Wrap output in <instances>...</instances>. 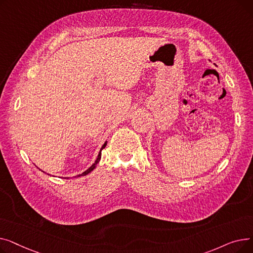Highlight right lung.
<instances>
[{
	"instance_id": "add662e5",
	"label": "right lung",
	"mask_w": 253,
	"mask_h": 253,
	"mask_svg": "<svg viewBox=\"0 0 253 253\" xmlns=\"http://www.w3.org/2000/svg\"><path fill=\"white\" fill-rule=\"evenodd\" d=\"M105 145H106V142H104V144L102 145V148L100 149V152H99V154H98V157H97V159H96V161L94 162V164H93L92 166H90L85 172H83V173L82 174H79L78 176H83V175H87L88 173H90V172L93 170V169H94L95 167H96V165L98 164V162H99V160H100V158H101V150H103L104 148H105ZM44 172V171H43ZM44 173H45V172H44Z\"/></svg>"
}]
</instances>
